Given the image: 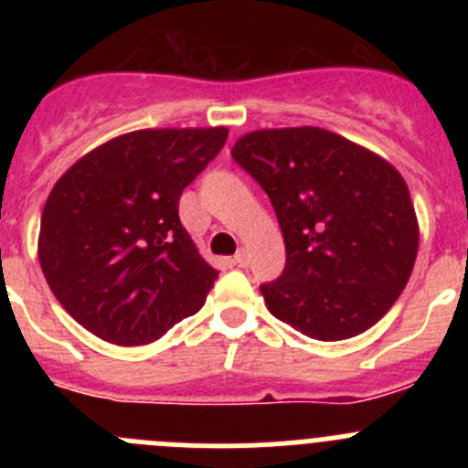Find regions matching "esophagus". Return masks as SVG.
Listing matches in <instances>:
<instances>
[{
  "mask_svg": "<svg viewBox=\"0 0 468 468\" xmlns=\"http://www.w3.org/2000/svg\"><path fill=\"white\" fill-rule=\"evenodd\" d=\"M233 262L238 264V267H249V251H247V249H239V251L233 256Z\"/></svg>",
  "mask_w": 468,
  "mask_h": 468,
  "instance_id": "esophagus-1",
  "label": "esophagus"
}]
</instances>
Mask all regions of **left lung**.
Segmentation results:
<instances>
[{"label":"left lung","mask_w":468,"mask_h":468,"mask_svg":"<svg viewBox=\"0 0 468 468\" xmlns=\"http://www.w3.org/2000/svg\"><path fill=\"white\" fill-rule=\"evenodd\" d=\"M230 154L267 192L285 239L281 278L261 285L269 313L322 342L380 322L419 251L399 169L319 126L251 131Z\"/></svg>","instance_id":"obj_1"}]
</instances>
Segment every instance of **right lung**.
Here are the masks:
<instances>
[{
	"mask_svg": "<svg viewBox=\"0 0 468 468\" xmlns=\"http://www.w3.org/2000/svg\"><path fill=\"white\" fill-rule=\"evenodd\" d=\"M226 138V126L131 131L51 187L37 261L69 317L103 342H155L206 303L219 271L181 226L178 199Z\"/></svg>",
	"mask_w": 468,
	"mask_h": 468,
	"instance_id": "right-lung-1",
	"label": "right lung"
}]
</instances>
